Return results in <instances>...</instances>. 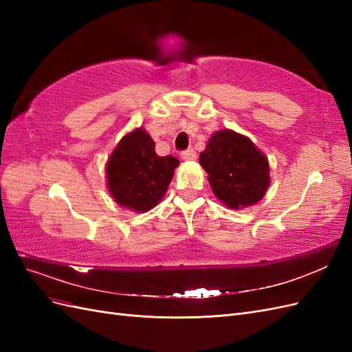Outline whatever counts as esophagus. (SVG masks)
<instances>
[{
  "mask_svg": "<svg viewBox=\"0 0 352 352\" xmlns=\"http://www.w3.org/2000/svg\"><path fill=\"white\" fill-rule=\"evenodd\" d=\"M180 157H182V160H186V162H189V160H195L197 154H195V151L192 150V148H189V150L180 153Z\"/></svg>",
  "mask_w": 352,
  "mask_h": 352,
  "instance_id": "34e87169",
  "label": "esophagus"
}]
</instances>
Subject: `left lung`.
Here are the masks:
<instances>
[{"label":"left lung","instance_id":"left-lung-1","mask_svg":"<svg viewBox=\"0 0 352 352\" xmlns=\"http://www.w3.org/2000/svg\"><path fill=\"white\" fill-rule=\"evenodd\" d=\"M199 164L212 192L233 210L257 204L270 185L269 160L250 138L230 129L211 135Z\"/></svg>","mask_w":352,"mask_h":352}]
</instances>
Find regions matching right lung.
<instances>
[{"instance_id": "1", "label": "right lung", "mask_w": 352, "mask_h": 352, "mask_svg": "<svg viewBox=\"0 0 352 352\" xmlns=\"http://www.w3.org/2000/svg\"><path fill=\"white\" fill-rule=\"evenodd\" d=\"M177 166L176 157L157 155L153 138L138 127L122 138L109 158V192L119 206L145 212L162 201Z\"/></svg>"}]
</instances>
